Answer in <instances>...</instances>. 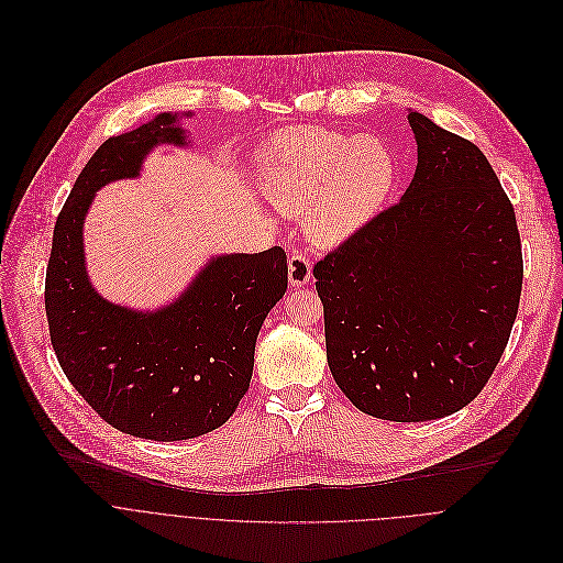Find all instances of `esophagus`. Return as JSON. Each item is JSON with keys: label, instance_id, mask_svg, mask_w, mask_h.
<instances>
[{"label": "esophagus", "instance_id": "esophagus-1", "mask_svg": "<svg viewBox=\"0 0 563 563\" xmlns=\"http://www.w3.org/2000/svg\"><path fill=\"white\" fill-rule=\"evenodd\" d=\"M312 277V264L306 257V253L295 251L288 260V282L295 288H301L303 284H308V279Z\"/></svg>", "mask_w": 563, "mask_h": 563}]
</instances>
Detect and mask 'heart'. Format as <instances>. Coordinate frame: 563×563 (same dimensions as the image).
Returning <instances> with one entry per match:
<instances>
[{"label": "heart", "instance_id": "1", "mask_svg": "<svg viewBox=\"0 0 563 563\" xmlns=\"http://www.w3.org/2000/svg\"><path fill=\"white\" fill-rule=\"evenodd\" d=\"M397 177L390 148L373 135L351 137L321 126L273 135L257 155V179L286 214L303 217L321 246L340 244L382 208Z\"/></svg>", "mask_w": 563, "mask_h": 563}]
</instances>
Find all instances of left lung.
<instances>
[{"label": "left lung", "mask_w": 563, "mask_h": 563, "mask_svg": "<svg viewBox=\"0 0 563 563\" xmlns=\"http://www.w3.org/2000/svg\"><path fill=\"white\" fill-rule=\"evenodd\" d=\"M417 170L312 268L325 357L366 415L428 421L468 406L495 373L519 310L515 208L486 155L408 112Z\"/></svg>", "instance_id": "8db88e82"}]
</instances>
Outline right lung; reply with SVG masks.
Instances as JSON below:
<instances>
[{
	"label": "right lung",
	"mask_w": 563,
	"mask_h": 563,
	"mask_svg": "<svg viewBox=\"0 0 563 563\" xmlns=\"http://www.w3.org/2000/svg\"><path fill=\"white\" fill-rule=\"evenodd\" d=\"M170 112L106 140L79 173L53 231L46 319L57 362L112 428L153 441H179L227 423L249 393L255 342L284 297L282 246L212 260L168 308L140 314L108 303L88 284L81 227L97 188L135 177L159 142L184 144Z\"/></svg>",
	"instance_id": "add662e5"
}]
</instances>
